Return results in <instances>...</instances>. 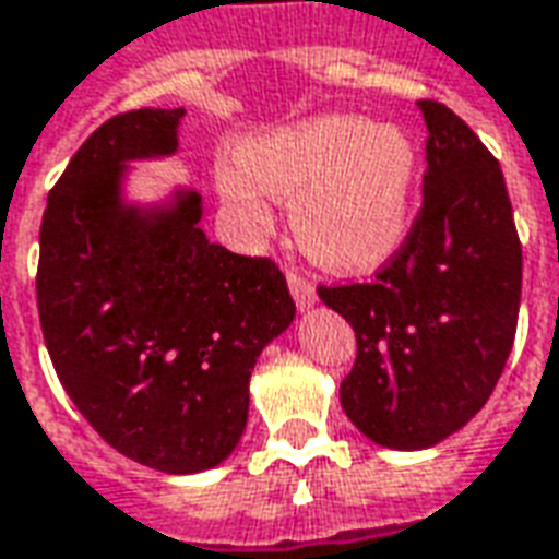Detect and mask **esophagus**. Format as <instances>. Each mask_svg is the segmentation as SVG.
I'll list each match as a JSON object with an SVG mask.
<instances>
[{"mask_svg": "<svg viewBox=\"0 0 559 559\" xmlns=\"http://www.w3.org/2000/svg\"><path fill=\"white\" fill-rule=\"evenodd\" d=\"M287 284H290V293H293V299H296V308H299V311L314 308V302H317L314 284H308V281H305L302 275H296V272H290V275H287Z\"/></svg>", "mask_w": 559, "mask_h": 559, "instance_id": "esophagus-1", "label": "esophagus"}]
</instances>
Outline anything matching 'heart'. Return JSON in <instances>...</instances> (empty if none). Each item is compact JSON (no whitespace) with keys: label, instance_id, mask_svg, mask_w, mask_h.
Wrapping results in <instances>:
<instances>
[{"label":"heart","instance_id":"heart-1","mask_svg":"<svg viewBox=\"0 0 559 559\" xmlns=\"http://www.w3.org/2000/svg\"><path fill=\"white\" fill-rule=\"evenodd\" d=\"M221 164L218 194L248 236L272 227L269 198L293 203L302 251L332 272H365L399 251L413 224L419 152L395 122L323 114L245 140Z\"/></svg>","mask_w":559,"mask_h":559}]
</instances>
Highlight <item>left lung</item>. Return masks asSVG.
Returning <instances> with one entry per match:
<instances>
[{
	"label": "left lung",
	"mask_w": 559,
	"mask_h": 559,
	"mask_svg": "<svg viewBox=\"0 0 559 559\" xmlns=\"http://www.w3.org/2000/svg\"><path fill=\"white\" fill-rule=\"evenodd\" d=\"M419 110L428 170L407 242L374 284L320 287L359 347L341 407L395 452L443 443L485 407L521 308V242L500 164L449 107Z\"/></svg>",
	"instance_id": "left-lung-1"
}]
</instances>
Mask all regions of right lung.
<instances>
[{
  "label": "right lung",
  "mask_w": 559,
  "mask_h": 559,
  "mask_svg": "<svg viewBox=\"0 0 559 559\" xmlns=\"http://www.w3.org/2000/svg\"><path fill=\"white\" fill-rule=\"evenodd\" d=\"M182 107L107 119L47 197L38 314L59 383L116 452L188 476L233 455L248 383L296 317L266 257L200 230L203 194L128 191L131 164L176 155Z\"/></svg>",
  "instance_id": "1"
}]
</instances>
